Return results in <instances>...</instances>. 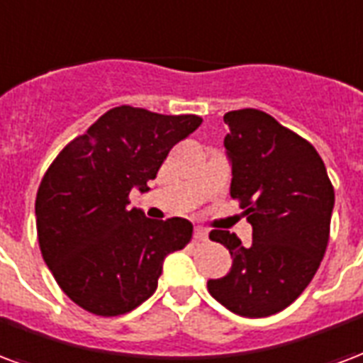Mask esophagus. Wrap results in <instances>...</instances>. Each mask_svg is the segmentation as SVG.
I'll return each mask as SVG.
<instances>
[{
    "label": "esophagus",
    "instance_id": "esophagus-1",
    "mask_svg": "<svg viewBox=\"0 0 363 363\" xmlns=\"http://www.w3.org/2000/svg\"><path fill=\"white\" fill-rule=\"evenodd\" d=\"M194 240H196V242H203V240H208V230L203 229V227H196V229H194Z\"/></svg>",
    "mask_w": 363,
    "mask_h": 363
}]
</instances>
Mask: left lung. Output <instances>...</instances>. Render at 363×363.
<instances>
[{
  "mask_svg": "<svg viewBox=\"0 0 363 363\" xmlns=\"http://www.w3.org/2000/svg\"><path fill=\"white\" fill-rule=\"evenodd\" d=\"M230 196L252 225L244 246L229 230L209 238L227 246L233 267L208 291L233 313L267 318L296 300L323 259L335 190L315 147L259 109L225 113Z\"/></svg>",
  "mask_w": 363,
  "mask_h": 363,
  "instance_id": "obj_1",
  "label": "left lung"
}]
</instances>
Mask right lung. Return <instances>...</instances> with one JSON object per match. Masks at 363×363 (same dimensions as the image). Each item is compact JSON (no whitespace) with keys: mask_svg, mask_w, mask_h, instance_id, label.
Masks as SVG:
<instances>
[{"mask_svg":"<svg viewBox=\"0 0 363 363\" xmlns=\"http://www.w3.org/2000/svg\"><path fill=\"white\" fill-rule=\"evenodd\" d=\"M200 125L198 115L113 107L53 160L36 194V229L44 262L74 304L113 318L154 294L163 259L190 242L192 223L147 219L128 208V194L150 190L171 147Z\"/></svg>","mask_w":363,"mask_h":363,"instance_id":"1","label":"right lung"}]
</instances>
